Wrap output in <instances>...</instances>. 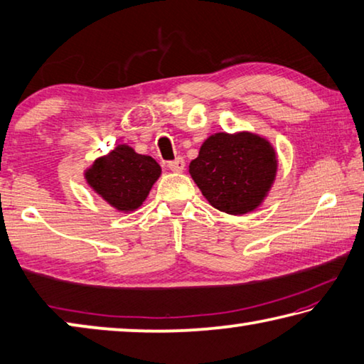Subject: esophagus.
<instances>
[{
	"label": "esophagus",
	"instance_id": "1",
	"mask_svg": "<svg viewBox=\"0 0 364 364\" xmlns=\"http://www.w3.org/2000/svg\"><path fill=\"white\" fill-rule=\"evenodd\" d=\"M168 168L171 171H176V173H180V171L184 170V160L183 157H176L175 160H171V162H168Z\"/></svg>",
	"mask_w": 364,
	"mask_h": 364
}]
</instances>
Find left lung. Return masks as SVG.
Wrapping results in <instances>:
<instances>
[{
    "label": "left lung",
    "instance_id": "8db88e82",
    "mask_svg": "<svg viewBox=\"0 0 364 364\" xmlns=\"http://www.w3.org/2000/svg\"><path fill=\"white\" fill-rule=\"evenodd\" d=\"M278 171L268 139L255 133H215L189 164V173L205 199L230 215L254 212L262 205Z\"/></svg>",
    "mask_w": 364,
    "mask_h": 364
}]
</instances>
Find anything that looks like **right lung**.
<instances>
[{"instance_id": "right-lung-1", "label": "right lung", "mask_w": 364, "mask_h": 364, "mask_svg": "<svg viewBox=\"0 0 364 364\" xmlns=\"http://www.w3.org/2000/svg\"><path fill=\"white\" fill-rule=\"evenodd\" d=\"M160 173L162 168L151 156L119 144L107 156L95 160L85 171V180L119 212H133L146 200Z\"/></svg>"}]
</instances>
